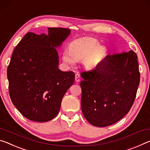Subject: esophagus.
Segmentation results:
<instances>
[{
	"label": "esophagus",
	"mask_w": 150,
	"mask_h": 150,
	"mask_svg": "<svg viewBox=\"0 0 150 150\" xmlns=\"http://www.w3.org/2000/svg\"><path fill=\"white\" fill-rule=\"evenodd\" d=\"M75 81L76 82H79L80 81V75L79 74H76L75 75Z\"/></svg>",
	"instance_id": "34e87169"
}]
</instances>
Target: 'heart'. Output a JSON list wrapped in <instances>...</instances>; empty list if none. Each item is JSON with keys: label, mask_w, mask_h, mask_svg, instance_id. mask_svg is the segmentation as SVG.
I'll return each instance as SVG.
<instances>
[{"label": "heart", "mask_w": 150, "mask_h": 150, "mask_svg": "<svg viewBox=\"0 0 150 150\" xmlns=\"http://www.w3.org/2000/svg\"><path fill=\"white\" fill-rule=\"evenodd\" d=\"M104 58V50L99 48V43L94 38H84L74 41L68 50L63 52V62L74 66L76 61L82 60L87 69H94Z\"/></svg>", "instance_id": "heart-1"}]
</instances>
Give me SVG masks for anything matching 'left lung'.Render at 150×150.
<instances>
[{
    "label": "left lung",
    "mask_w": 150,
    "mask_h": 150,
    "mask_svg": "<svg viewBox=\"0 0 150 150\" xmlns=\"http://www.w3.org/2000/svg\"><path fill=\"white\" fill-rule=\"evenodd\" d=\"M81 108L90 124L106 127L121 120L134 104L140 74L133 50L108 55L92 71L80 74Z\"/></svg>",
    "instance_id": "8db88e82"
}]
</instances>
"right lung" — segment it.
Returning a JSON list of instances; mask_svg holds the SVG:
<instances>
[{"label": "right lung", "mask_w": 150, "mask_h": 150, "mask_svg": "<svg viewBox=\"0 0 150 150\" xmlns=\"http://www.w3.org/2000/svg\"><path fill=\"white\" fill-rule=\"evenodd\" d=\"M48 30L47 35L27 33L14 48L7 69L9 94L14 106L27 119L38 122L56 116L64 95L75 78L72 71L59 70L56 49L71 30Z\"/></svg>", "instance_id": "add662e5"}]
</instances>
